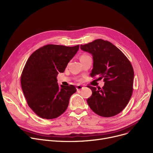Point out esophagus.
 Listing matches in <instances>:
<instances>
[{
	"label": "esophagus",
	"mask_w": 153,
	"mask_h": 153,
	"mask_svg": "<svg viewBox=\"0 0 153 153\" xmlns=\"http://www.w3.org/2000/svg\"><path fill=\"white\" fill-rule=\"evenodd\" d=\"M83 89H84V87L82 85H76V89H77V91H80V90H82Z\"/></svg>",
	"instance_id": "esophagus-1"
}]
</instances>
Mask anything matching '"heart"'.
Wrapping results in <instances>:
<instances>
[{
	"label": "heart",
	"instance_id": "heart-1",
	"mask_svg": "<svg viewBox=\"0 0 153 153\" xmlns=\"http://www.w3.org/2000/svg\"><path fill=\"white\" fill-rule=\"evenodd\" d=\"M87 55H85V54H84V55H82L81 56V58H82V57H84V56H86Z\"/></svg>",
	"mask_w": 153,
	"mask_h": 153
}]
</instances>
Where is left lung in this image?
<instances>
[{"label": "left lung", "mask_w": 153, "mask_h": 153, "mask_svg": "<svg viewBox=\"0 0 153 153\" xmlns=\"http://www.w3.org/2000/svg\"><path fill=\"white\" fill-rule=\"evenodd\" d=\"M81 49L93 56L92 77L103 79L98 89L87 85L92 94L87 100L91 110L101 117H114L126 106L133 93L134 71L130 61L117 47L108 41L97 39L81 45Z\"/></svg>", "instance_id": "obj_1"}]
</instances>
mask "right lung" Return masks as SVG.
<instances>
[{
	"label": "right lung",
	"mask_w": 153,
	"mask_h": 153,
	"mask_svg": "<svg viewBox=\"0 0 153 153\" xmlns=\"http://www.w3.org/2000/svg\"><path fill=\"white\" fill-rule=\"evenodd\" d=\"M79 48V45H47L28 59L21 75V85L28 106L38 117L53 119L66 110L76 89L72 85H61L60 88L56 77L64 71Z\"/></svg>",
	"instance_id": "add662e5"
}]
</instances>
